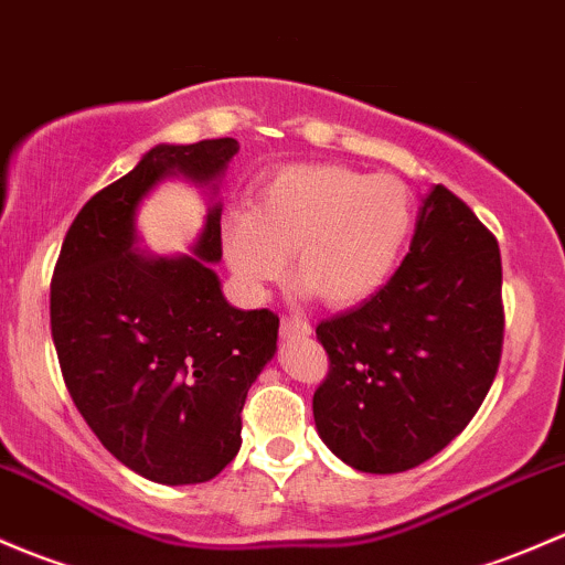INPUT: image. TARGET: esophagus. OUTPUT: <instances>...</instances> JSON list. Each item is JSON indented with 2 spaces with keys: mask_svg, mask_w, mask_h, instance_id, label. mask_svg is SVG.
<instances>
[{
  "mask_svg": "<svg viewBox=\"0 0 565 565\" xmlns=\"http://www.w3.org/2000/svg\"><path fill=\"white\" fill-rule=\"evenodd\" d=\"M280 334L282 340H305L312 334V326L305 318H282Z\"/></svg>",
  "mask_w": 565,
  "mask_h": 565,
  "instance_id": "obj_1",
  "label": "esophagus"
}]
</instances>
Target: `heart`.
Here are the masks:
<instances>
[{"instance_id":"b5f03b06","label":"heart","mask_w":565,"mask_h":565,"mask_svg":"<svg viewBox=\"0 0 565 565\" xmlns=\"http://www.w3.org/2000/svg\"><path fill=\"white\" fill-rule=\"evenodd\" d=\"M416 201L388 173L345 166H288L228 206L220 242L247 294L280 282L294 255L296 280L329 307H353L386 285L411 239Z\"/></svg>"}]
</instances>
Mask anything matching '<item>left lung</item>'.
<instances>
[{
	"label": "left lung",
	"instance_id": "left-lung-1",
	"mask_svg": "<svg viewBox=\"0 0 565 565\" xmlns=\"http://www.w3.org/2000/svg\"><path fill=\"white\" fill-rule=\"evenodd\" d=\"M500 249L455 193L422 198L411 253L356 310L318 323L321 440L362 473H403L451 444L498 372Z\"/></svg>",
	"mask_w": 565,
	"mask_h": 565
}]
</instances>
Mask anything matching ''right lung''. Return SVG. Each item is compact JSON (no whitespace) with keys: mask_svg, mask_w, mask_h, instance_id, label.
Listing matches in <instances>:
<instances>
[{"mask_svg":"<svg viewBox=\"0 0 565 565\" xmlns=\"http://www.w3.org/2000/svg\"><path fill=\"white\" fill-rule=\"evenodd\" d=\"M234 138L157 143L92 195L70 225L51 282V337L75 408L100 444L157 484L214 479L242 446V408L275 359L280 318L225 301L214 264L220 179ZM182 175L213 195L190 254L140 249L137 209Z\"/></svg>","mask_w":565,"mask_h":565,"instance_id":"right-lung-1","label":"right lung"}]
</instances>
